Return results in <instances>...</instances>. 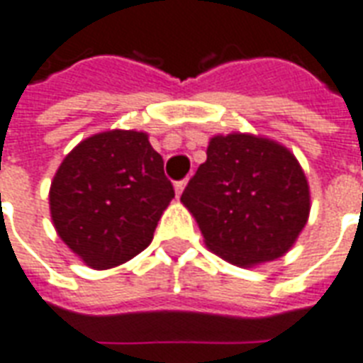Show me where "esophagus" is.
Returning a JSON list of instances; mask_svg holds the SVG:
<instances>
[{
  "label": "esophagus",
  "instance_id": "1",
  "mask_svg": "<svg viewBox=\"0 0 363 363\" xmlns=\"http://www.w3.org/2000/svg\"><path fill=\"white\" fill-rule=\"evenodd\" d=\"M186 182H189V179H184V181L174 182V192H177V196H181V194H182V190H184V186H186Z\"/></svg>",
  "mask_w": 363,
  "mask_h": 363
}]
</instances>
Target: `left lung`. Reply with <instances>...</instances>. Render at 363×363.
<instances>
[{
	"label": "left lung",
	"instance_id": "8db88e82",
	"mask_svg": "<svg viewBox=\"0 0 363 363\" xmlns=\"http://www.w3.org/2000/svg\"><path fill=\"white\" fill-rule=\"evenodd\" d=\"M213 254L250 267L277 259L310 216V189L296 157L252 134L213 136L208 160L182 192Z\"/></svg>",
	"mask_w": 363,
	"mask_h": 363
}]
</instances>
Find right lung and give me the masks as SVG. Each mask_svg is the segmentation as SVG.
Here are the masks:
<instances>
[{"label": "right lung", "instance_id": "1", "mask_svg": "<svg viewBox=\"0 0 363 363\" xmlns=\"http://www.w3.org/2000/svg\"><path fill=\"white\" fill-rule=\"evenodd\" d=\"M173 198L147 134L107 130L80 142L59 165L50 211L61 240L86 265L109 269L152 242Z\"/></svg>", "mask_w": 363, "mask_h": 363}]
</instances>
